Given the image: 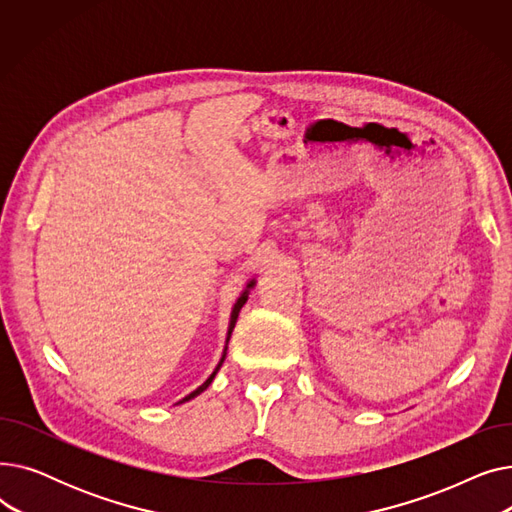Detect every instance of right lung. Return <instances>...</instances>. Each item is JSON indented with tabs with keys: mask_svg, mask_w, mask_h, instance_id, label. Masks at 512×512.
Here are the masks:
<instances>
[{
	"mask_svg": "<svg viewBox=\"0 0 512 512\" xmlns=\"http://www.w3.org/2000/svg\"><path fill=\"white\" fill-rule=\"evenodd\" d=\"M251 286H253V282H251V284H249L247 288H251ZM245 303H247V290H245V292H242V297H240V299L236 301V305H234V309H232V319H230V330H228V340H230V334H232V330H234V324H236V319H238V313H240V309H242V305H245ZM224 359H226V353L222 355V361L218 363V367H215V371H213V373L209 375V378L205 380V384H203V386H199V388H197L195 392H191V394H188L186 398H182L180 402H186V400H191V398H195L197 394H201V392H203V390H205V388H207V386L211 384V380L215 378V373H218V369L222 367Z\"/></svg>",
	"mask_w": 512,
	"mask_h": 512,
	"instance_id": "1",
	"label": "right lung"
}]
</instances>
